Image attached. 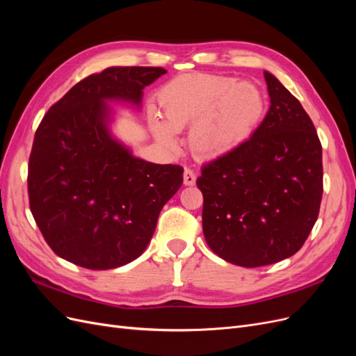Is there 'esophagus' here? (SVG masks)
Wrapping results in <instances>:
<instances>
[{
    "label": "esophagus",
    "mask_w": 356,
    "mask_h": 356,
    "mask_svg": "<svg viewBox=\"0 0 356 356\" xmlns=\"http://www.w3.org/2000/svg\"><path fill=\"white\" fill-rule=\"evenodd\" d=\"M196 182V174L190 168L184 169V184L186 186H195Z\"/></svg>",
    "instance_id": "obj_1"
}]
</instances>
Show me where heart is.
I'll list each match as a JSON object with an SVG mask.
<instances>
[{
  "instance_id": "heart-1",
  "label": "heart",
  "mask_w": 356,
  "mask_h": 356,
  "mask_svg": "<svg viewBox=\"0 0 356 356\" xmlns=\"http://www.w3.org/2000/svg\"><path fill=\"white\" fill-rule=\"evenodd\" d=\"M163 118L149 114V127L166 148L178 145L175 132L190 124L188 147L203 160L236 152L252 136L266 113L263 92L251 81L215 74H182L159 92Z\"/></svg>"
}]
</instances>
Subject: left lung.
I'll return each mask as SVG.
<instances>
[{
    "label": "left lung",
    "mask_w": 356,
    "mask_h": 356,
    "mask_svg": "<svg viewBox=\"0 0 356 356\" xmlns=\"http://www.w3.org/2000/svg\"><path fill=\"white\" fill-rule=\"evenodd\" d=\"M270 106L236 152L203 166V234L222 260L242 267L294 255L318 220L322 147L296 96L264 71Z\"/></svg>",
    "instance_id": "8db88e82"
}]
</instances>
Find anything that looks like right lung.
<instances>
[{"mask_svg": "<svg viewBox=\"0 0 356 356\" xmlns=\"http://www.w3.org/2000/svg\"><path fill=\"white\" fill-rule=\"evenodd\" d=\"M159 67H110L50 106L28 166L29 208L56 255L90 270L134 261L152 241L159 213L182 186L178 165L135 157L113 135L108 102L141 106Z\"/></svg>", "mask_w": 356, "mask_h": 356, "instance_id": "right-lung-1", "label": "right lung"}]
</instances>
